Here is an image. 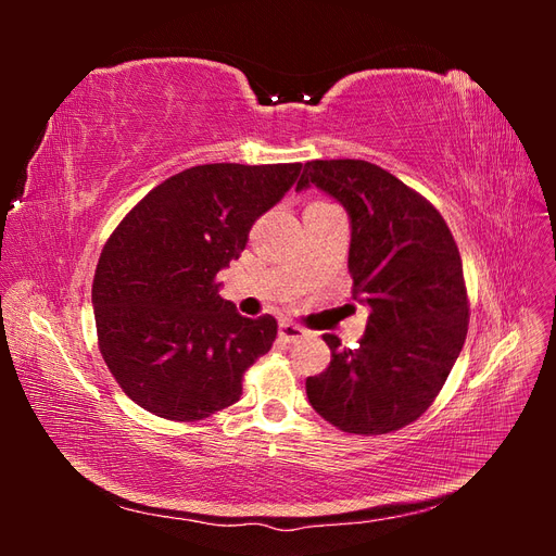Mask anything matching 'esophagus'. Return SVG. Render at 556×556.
<instances>
[{"label":"esophagus","instance_id":"34e87169","mask_svg":"<svg viewBox=\"0 0 556 556\" xmlns=\"http://www.w3.org/2000/svg\"><path fill=\"white\" fill-rule=\"evenodd\" d=\"M278 336L285 343H296L301 339H306L308 331L301 329L299 325H292V323H280L278 325Z\"/></svg>","mask_w":556,"mask_h":556}]
</instances>
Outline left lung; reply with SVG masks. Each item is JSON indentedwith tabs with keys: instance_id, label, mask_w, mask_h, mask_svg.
Wrapping results in <instances>:
<instances>
[{
	"instance_id": "left-lung-1",
	"label": "left lung",
	"mask_w": 556,
	"mask_h": 556,
	"mask_svg": "<svg viewBox=\"0 0 556 556\" xmlns=\"http://www.w3.org/2000/svg\"><path fill=\"white\" fill-rule=\"evenodd\" d=\"M313 185L350 217L352 296L371 315L357 350L323 336L331 364L306 380L308 401L348 433L396 431L431 406L466 341L457 243L425 197L371 162H306L296 192Z\"/></svg>"
}]
</instances>
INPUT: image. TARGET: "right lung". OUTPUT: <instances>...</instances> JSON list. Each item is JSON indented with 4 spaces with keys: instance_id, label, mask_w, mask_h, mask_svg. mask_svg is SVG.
I'll use <instances>...</instances> for the list:
<instances>
[{
    "instance_id": "right-lung-1",
    "label": "right lung",
    "mask_w": 556,
    "mask_h": 556,
    "mask_svg": "<svg viewBox=\"0 0 556 556\" xmlns=\"http://www.w3.org/2000/svg\"><path fill=\"white\" fill-rule=\"evenodd\" d=\"M299 174V162L192 166L150 190L111 233L92 282L99 350L148 413L194 422L241 399L243 374L271 350L278 325L237 313L215 276Z\"/></svg>"
}]
</instances>
